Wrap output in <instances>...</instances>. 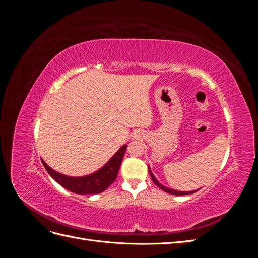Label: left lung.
Listing matches in <instances>:
<instances>
[{
	"label": "left lung",
	"instance_id": "1",
	"mask_svg": "<svg viewBox=\"0 0 258 258\" xmlns=\"http://www.w3.org/2000/svg\"><path fill=\"white\" fill-rule=\"evenodd\" d=\"M148 171H150V174H151V177H152V179H153V182L157 185L159 188H161L162 190H165L166 192H168V194H171V195H175V196H182V195H189V194H194V192H196L197 190H199V189H197V190H191V191H178V190H174V189H172V188H168V187H166V186H163L162 184H160L158 181H157V178H156L155 176H154V174H153V172L151 171V168L148 167Z\"/></svg>",
	"mask_w": 258,
	"mask_h": 258
}]
</instances>
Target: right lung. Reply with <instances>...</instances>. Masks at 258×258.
<instances>
[{
  "instance_id": "right-lung-1",
  "label": "right lung",
  "mask_w": 258,
  "mask_h": 258,
  "mask_svg": "<svg viewBox=\"0 0 258 258\" xmlns=\"http://www.w3.org/2000/svg\"><path fill=\"white\" fill-rule=\"evenodd\" d=\"M127 145H122L113 157L96 172L85 176H68L51 169L43 159V166L48 174L66 189L79 195H93L104 191L117 177Z\"/></svg>"
}]
</instances>
